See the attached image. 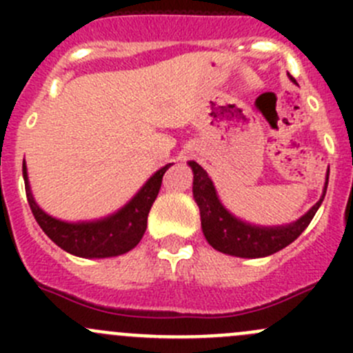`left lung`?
I'll list each match as a JSON object with an SVG mask.
<instances>
[{
    "label": "left lung",
    "mask_w": 353,
    "mask_h": 353,
    "mask_svg": "<svg viewBox=\"0 0 353 353\" xmlns=\"http://www.w3.org/2000/svg\"><path fill=\"white\" fill-rule=\"evenodd\" d=\"M188 165L193 170V198L199 208L205 239L216 251L237 258H265L294 243L311 223L328 188V172H326V183L319 201L295 222L270 227L254 225L236 216L223 206L213 186V181L199 163L190 160Z\"/></svg>",
    "instance_id": "8db88e82"
}]
</instances>
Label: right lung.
<instances>
[{
    "label": "right lung",
    "mask_w": 353,
    "mask_h": 353,
    "mask_svg": "<svg viewBox=\"0 0 353 353\" xmlns=\"http://www.w3.org/2000/svg\"><path fill=\"white\" fill-rule=\"evenodd\" d=\"M170 165L172 163H165L152 174L140 191L117 212L95 220L66 222L46 213L32 193L27 163L23 160L25 191L35 220L52 243L78 258H114L131 251L141 241L147 230L148 212L159 194L163 174Z\"/></svg>",
    "instance_id": "add662e5"
}]
</instances>
